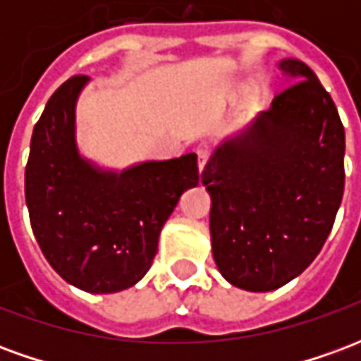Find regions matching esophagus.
<instances>
[{"label": "esophagus", "mask_w": 361, "mask_h": 361, "mask_svg": "<svg viewBox=\"0 0 361 361\" xmlns=\"http://www.w3.org/2000/svg\"><path fill=\"white\" fill-rule=\"evenodd\" d=\"M197 157H199V170H203L204 164H207V160L211 157V150L207 149V147H199V149H197Z\"/></svg>", "instance_id": "34e87169"}]
</instances>
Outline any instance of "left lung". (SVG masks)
Returning a JSON list of instances; mask_svg holds the SVG:
<instances>
[{
	"mask_svg": "<svg viewBox=\"0 0 361 361\" xmlns=\"http://www.w3.org/2000/svg\"><path fill=\"white\" fill-rule=\"evenodd\" d=\"M255 126L209 158L212 255L222 276L269 292L302 274L333 230L344 193V126L331 94L298 59Z\"/></svg>",
	"mask_w": 361,
	"mask_h": 361,
	"instance_id": "8db88e82",
	"label": "left lung"
}]
</instances>
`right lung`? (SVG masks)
<instances>
[{
	"label": "right lung",
	"mask_w": 361,
	"mask_h": 361,
	"mask_svg": "<svg viewBox=\"0 0 361 361\" xmlns=\"http://www.w3.org/2000/svg\"><path fill=\"white\" fill-rule=\"evenodd\" d=\"M87 75L59 87L36 121L25 168L35 238L51 269L92 294L137 284L185 189L199 183L197 154L145 162L121 173L87 164L75 147V100Z\"/></svg>",
	"instance_id": "add662e5"
}]
</instances>
